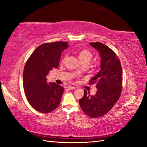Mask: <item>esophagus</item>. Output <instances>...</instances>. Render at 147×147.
I'll use <instances>...</instances> for the list:
<instances>
[{"label":"esophagus","mask_w":147,"mask_h":147,"mask_svg":"<svg viewBox=\"0 0 147 147\" xmlns=\"http://www.w3.org/2000/svg\"><path fill=\"white\" fill-rule=\"evenodd\" d=\"M67 89H68L69 90H73V89H76V88H75L74 86H69L68 87H67Z\"/></svg>","instance_id":"34e87169"}]
</instances>
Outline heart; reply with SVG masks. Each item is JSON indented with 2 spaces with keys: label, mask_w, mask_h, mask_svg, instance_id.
Returning <instances> with one entry per match:
<instances>
[{
  "label": "heart",
  "mask_w": 147,
  "mask_h": 147,
  "mask_svg": "<svg viewBox=\"0 0 147 147\" xmlns=\"http://www.w3.org/2000/svg\"><path fill=\"white\" fill-rule=\"evenodd\" d=\"M78 58L80 60V61L82 63H89L90 61H91V59L92 58V54L91 51H89L88 50H81L78 54ZM66 58V56H65L63 59V62L65 61V59ZM81 69L80 68H79L77 70V73H81Z\"/></svg>",
  "instance_id": "obj_1"
}]
</instances>
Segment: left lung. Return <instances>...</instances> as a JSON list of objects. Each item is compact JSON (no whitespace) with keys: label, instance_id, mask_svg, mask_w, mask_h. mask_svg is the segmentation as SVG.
<instances>
[{"label":"left lung","instance_id":"left-lung-1","mask_svg":"<svg viewBox=\"0 0 147 147\" xmlns=\"http://www.w3.org/2000/svg\"><path fill=\"white\" fill-rule=\"evenodd\" d=\"M99 52L100 71L89 81L96 84L97 91L91 96L84 90V96L79 100L80 107L86 115L92 118L106 114L114 107L122 91V71L120 62L115 53L102 43H89Z\"/></svg>","mask_w":147,"mask_h":147}]
</instances>
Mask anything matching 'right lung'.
Returning a JSON list of instances; mask_svg holds the SVG:
<instances>
[{
	"instance_id": "right-lung-1",
	"label": "right lung",
	"mask_w": 147,
	"mask_h": 147,
	"mask_svg": "<svg viewBox=\"0 0 147 147\" xmlns=\"http://www.w3.org/2000/svg\"><path fill=\"white\" fill-rule=\"evenodd\" d=\"M69 47L67 42L56 41L41 45L26 63L23 84L28 102L37 111L48 113L59 106L64 88L55 82L48 83L50 71L59 66L61 52Z\"/></svg>"
}]
</instances>
